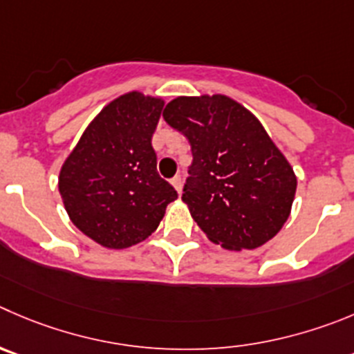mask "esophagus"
Listing matches in <instances>:
<instances>
[{"instance_id":"34e87169","label":"esophagus","mask_w":354,"mask_h":354,"mask_svg":"<svg viewBox=\"0 0 354 354\" xmlns=\"http://www.w3.org/2000/svg\"><path fill=\"white\" fill-rule=\"evenodd\" d=\"M170 184L175 187V191L180 194V191H183V179H180L179 175H177V177H174V179L170 180Z\"/></svg>"}]
</instances>
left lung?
<instances>
[{
  "label": "left lung",
  "instance_id": "left-lung-1",
  "mask_svg": "<svg viewBox=\"0 0 354 354\" xmlns=\"http://www.w3.org/2000/svg\"><path fill=\"white\" fill-rule=\"evenodd\" d=\"M189 139L193 165L183 201L208 240L252 250L290 217L297 177L261 121L231 97H177L163 111Z\"/></svg>",
  "mask_w": 354,
  "mask_h": 354
}]
</instances>
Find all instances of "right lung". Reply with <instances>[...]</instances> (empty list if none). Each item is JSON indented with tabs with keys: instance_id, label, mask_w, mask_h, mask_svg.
<instances>
[{
	"instance_id": "1",
	"label": "right lung",
	"mask_w": 354,
	"mask_h": 354,
	"mask_svg": "<svg viewBox=\"0 0 354 354\" xmlns=\"http://www.w3.org/2000/svg\"><path fill=\"white\" fill-rule=\"evenodd\" d=\"M165 100L127 92L111 100L80 137L59 174L64 208L85 236L129 248L156 231L177 191L156 171L153 133Z\"/></svg>"
}]
</instances>
